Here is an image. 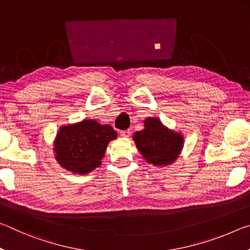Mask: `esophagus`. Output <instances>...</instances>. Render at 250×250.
I'll use <instances>...</instances> for the list:
<instances>
[{
	"label": "esophagus",
	"mask_w": 250,
	"mask_h": 250,
	"mask_svg": "<svg viewBox=\"0 0 250 250\" xmlns=\"http://www.w3.org/2000/svg\"><path fill=\"white\" fill-rule=\"evenodd\" d=\"M120 134H121V137H124V138H130V135H131V131H130V130L121 131Z\"/></svg>",
	"instance_id": "34e87169"
}]
</instances>
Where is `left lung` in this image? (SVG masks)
<instances>
[{"label": "left lung", "mask_w": 250, "mask_h": 250, "mask_svg": "<svg viewBox=\"0 0 250 250\" xmlns=\"http://www.w3.org/2000/svg\"><path fill=\"white\" fill-rule=\"evenodd\" d=\"M133 140L143 159L156 167L174 162L184 145L183 135L167 128L158 118L146 119L145 129L137 131Z\"/></svg>", "instance_id": "obj_1"}]
</instances>
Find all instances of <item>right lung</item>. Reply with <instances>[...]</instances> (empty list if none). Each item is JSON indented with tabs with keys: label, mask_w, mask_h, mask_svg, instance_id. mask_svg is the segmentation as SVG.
Returning a JSON list of instances; mask_svg holds the SVG:
<instances>
[{
	"label": "right lung",
	"mask_w": 250,
	"mask_h": 250,
	"mask_svg": "<svg viewBox=\"0 0 250 250\" xmlns=\"http://www.w3.org/2000/svg\"><path fill=\"white\" fill-rule=\"evenodd\" d=\"M117 138L109 125L83 120L59 129L54 142L55 158L75 174H87L101 164L108 143Z\"/></svg>",
	"instance_id": "1"
}]
</instances>
